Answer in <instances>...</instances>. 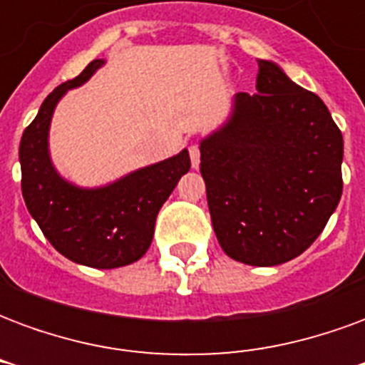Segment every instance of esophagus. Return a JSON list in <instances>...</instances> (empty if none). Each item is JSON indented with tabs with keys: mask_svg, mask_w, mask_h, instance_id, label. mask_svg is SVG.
<instances>
[{
	"mask_svg": "<svg viewBox=\"0 0 365 365\" xmlns=\"http://www.w3.org/2000/svg\"><path fill=\"white\" fill-rule=\"evenodd\" d=\"M190 158H191V166L199 168V162H201V152H199V144H191V146H190Z\"/></svg>",
	"mask_w": 365,
	"mask_h": 365,
	"instance_id": "34e87169",
	"label": "esophagus"
}]
</instances>
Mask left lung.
I'll return each instance as SVG.
<instances>
[{"mask_svg": "<svg viewBox=\"0 0 365 365\" xmlns=\"http://www.w3.org/2000/svg\"><path fill=\"white\" fill-rule=\"evenodd\" d=\"M256 93H237L230 120L201 143L215 235L250 266L297 258L342 195V133L327 105L274 62L258 60Z\"/></svg>", "mask_w": 365, "mask_h": 365, "instance_id": "8db88e82", "label": "left lung"}]
</instances>
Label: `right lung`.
<instances>
[{"label":"right lung","instance_id":"obj_1","mask_svg":"<svg viewBox=\"0 0 365 365\" xmlns=\"http://www.w3.org/2000/svg\"><path fill=\"white\" fill-rule=\"evenodd\" d=\"M103 60L90 62L38 109L19 146L21 190L43 235L68 260L111 269L140 260L154 237L160 207L191 168L190 152L152 164L99 190H82L62 180L48 156V127L58 99L70 88L88 82Z\"/></svg>","mask_w":365,"mask_h":365}]
</instances>
